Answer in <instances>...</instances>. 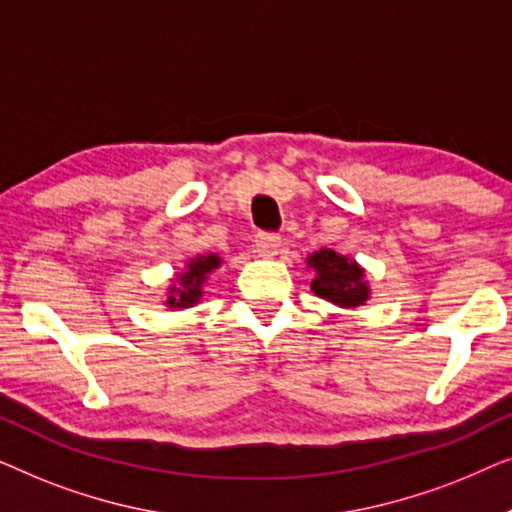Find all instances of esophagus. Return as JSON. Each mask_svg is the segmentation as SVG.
I'll list each match as a JSON object with an SVG mask.
<instances>
[{"label":"esophagus","mask_w":512,"mask_h":512,"mask_svg":"<svg viewBox=\"0 0 512 512\" xmlns=\"http://www.w3.org/2000/svg\"><path fill=\"white\" fill-rule=\"evenodd\" d=\"M254 247H256V254L258 256H265V258L277 256L279 247H282V237L272 235V233H261V235L256 237Z\"/></svg>","instance_id":"1"}]
</instances>
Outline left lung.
I'll use <instances>...</instances> for the list:
<instances>
[{
	"instance_id": "obj_1",
	"label": "left lung",
	"mask_w": 512,
	"mask_h": 512,
	"mask_svg": "<svg viewBox=\"0 0 512 512\" xmlns=\"http://www.w3.org/2000/svg\"><path fill=\"white\" fill-rule=\"evenodd\" d=\"M307 265L314 270L312 291L319 298L340 307H359L370 298L366 270L354 258L335 254L333 249H321L307 258Z\"/></svg>"
}]
</instances>
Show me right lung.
Wrapping results in <instances>:
<instances>
[{
  "label": "right lung",
  "instance_id": "right-lung-1",
  "mask_svg": "<svg viewBox=\"0 0 512 512\" xmlns=\"http://www.w3.org/2000/svg\"><path fill=\"white\" fill-rule=\"evenodd\" d=\"M221 265V256L216 254H207V256H198L191 258L186 263V270L177 275V284L170 286V296H167L165 305L167 307H177V310H184V307H191L198 303L202 298V286H205L207 277Z\"/></svg>",
  "mask_w": 512,
  "mask_h": 512
}]
</instances>
